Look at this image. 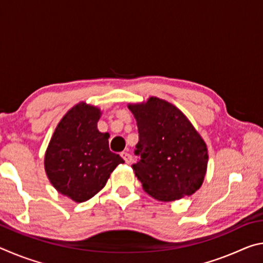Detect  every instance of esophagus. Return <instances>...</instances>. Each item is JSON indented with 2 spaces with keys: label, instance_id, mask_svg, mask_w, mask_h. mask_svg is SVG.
Here are the masks:
<instances>
[{
  "label": "esophagus",
  "instance_id": "34e87169",
  "mask_svg": "<svg viewBox=\"0 0 263 263\" xmlns=\"http://www.w3.org/2000/svg\"><path fill=\"white\" fill-rule=\"evenodd\" d=\"M121 155H122V158H123L124 160H125L126 163H131V162H132L131 154H128V153H126V152H123Z\"/></svg>",
  "mask_w": 263,
  "mask_h": 263
}]
</instances>
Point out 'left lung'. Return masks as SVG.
<instances>
[{"label":"left lung","mask_w":263,"mask_h":263,"mask_svg":"<svg viewBox=\"0 0 263 263\" xmlns=\"http://www.w3.org/2000/svg\"><path fill=\"white\" fill-rule=\"evenodd\" d=\"M139 142L132 164L142 189L161 202H173L196 193L203 184L208 168L205 141L186 116L159 97L130 103Z\"/></svg>","instance_id":"obj_1"}]
</instances>
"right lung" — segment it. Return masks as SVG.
I'll return each mask as SVG.
<instances>
[{
  "label": "right lung",
  "instance_id": "right-lung-1",
  "mask_svg": "<svg viewBox=\"0 0 263 263\" xmlns=\"http://www.w3.org/2000/svg\"><path fill=\"white\" fill-rule=\"evenodd\" d=\"M101 109L80 102L67 111L48 142L44 159L46 175L58 193L77 203L104 188L124 160L109 149V133L97 128Z\"/></svg>",
  "mask_w": 263,
  "mask_h": 263
}]
</instances>
